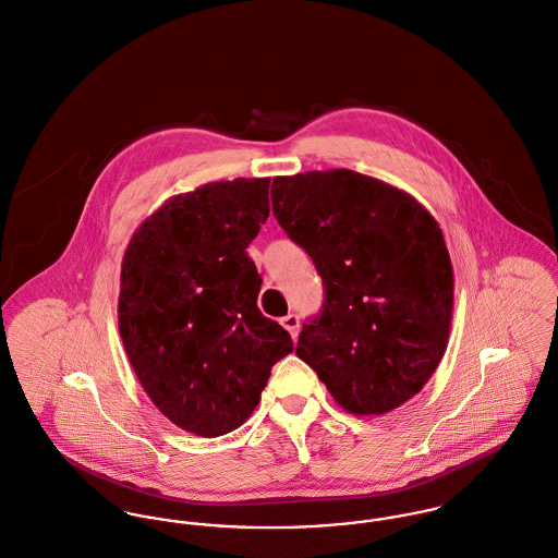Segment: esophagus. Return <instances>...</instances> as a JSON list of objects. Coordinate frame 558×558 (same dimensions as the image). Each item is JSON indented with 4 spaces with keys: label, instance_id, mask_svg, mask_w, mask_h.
I'll return each instance as SVG.
<instances>
[{
    "label": "esophagus",
    "instance_id": "esophagus-1",
    "mask_svg": "<svg viewBox=\"0 0 558 558\" xmlns=\"http://www.w3.org/2000/svg\"><path fill=\"white\" fill-rule=\"evenodd\" d=\"M281 326L292 335V339H296V337H299V330H301V317L294 315V313H290V315H286V317L281 319Z\"/></svg>",
    "mask_w": 558,
    "mask_h": 558
}]
</instances>
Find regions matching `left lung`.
Segmentation results:
<instances>
[{
  "label": "left lung",
  "mask_w": 558,
  "mask_h": 558,
  "mask_svg": "<svg viewBox=\"0 0 558 558\" xmlns=\"http://www.w3.org/2000/svg\"><path fill=\"white\" fill-rule=\"evenodd\" d=\"M270 198L326 292L296 355L348 413L403 405L450 339L454 270L437 219L403 190L348 168L275 177Z\"/></svg>",
  "instance_id": "obj_1"
}]
</instances>
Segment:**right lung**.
Returning <instances> with one entry per match:
<instances>
[{"label": "right lung", "instance_id": "obj_1", "mask_svg": "<svg viewBox=\"0 0 558 558\" xmlns=\"http://www.w3.org/2000/svg\"><path fill=\"white\" fill-rule=\"evenodd\" d=\"M270 179L206 183L172 196L134 232L121 262L119 335L172 424L198 437L239 428L292 337L257 308L247 247L266 221Z\"/></svg>", "mask_w": 558, "mask_h": 558}]
</instances>
